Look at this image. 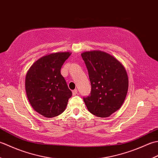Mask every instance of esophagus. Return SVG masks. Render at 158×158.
Listing matches in <instances>:
<instances>
[{"instance_id": "34e87169", "label": "esophagus", "mask_w": 158, "mask_h": 158, "mask_svg": "<svg viewBox=\"0 0 158 158\" xmlns=\"http://www.w3.org/2000/svg\"><path fill=\"white\" fill-rule=\"evenodd\" d=\"M77 92H78V91H77V89H75L74 90H73V96L76 95L77 94Z\"/></svg>"}]
</instances>
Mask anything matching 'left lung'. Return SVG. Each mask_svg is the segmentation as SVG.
Returning <instances> with one entry per match:
<instances>
[{"label": "left lung", "instance_id": "left-lung-1", "mask_svg": "<svg viewBox=\"0 0 158 158\" xmlns=\"http://www.w3.org/2000/svg\"><path fill=\"white\" fill-rule=\"evenodd\" d=\"M88 71L91 92L83 101L89 111L99 117H109L125 100L128 78L124 67L110 54L101 51L81 53Z\"/></svg>", "mask_w": 158, "mask_h": 158}]
</instances>
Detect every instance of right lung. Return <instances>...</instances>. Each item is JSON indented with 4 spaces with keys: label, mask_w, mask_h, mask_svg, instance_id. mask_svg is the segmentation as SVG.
Returning <instances> with one entry per match:
<instances>
[{
    "label": "right lung",
    "mask_w": 158,
    "mask_h": 158,
    "mask_svg": "<svg viewBox=\"0 0 158 158\" xmlns=\"http://www.w3.org/2000/svg\"><path fill=\"white\" fill-rule=\"evenodd\" d=\"M70 56L58 52L42 57L31 66L26 76V92L36 112L45 117H53L64 111L72 96L61 68Z\"/></svg>",
    "instance_id": "1"
}]
</instances>
